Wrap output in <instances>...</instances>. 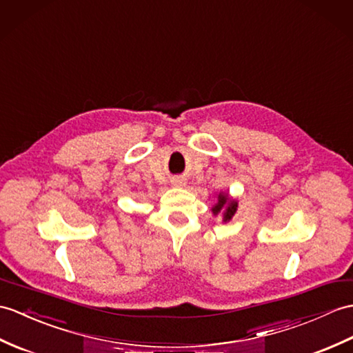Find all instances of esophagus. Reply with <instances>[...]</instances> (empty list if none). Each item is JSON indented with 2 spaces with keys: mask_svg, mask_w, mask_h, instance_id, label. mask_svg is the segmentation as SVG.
<instances>
[{
  "mask_svg": "<svg viewBox=\"0 0 353 353\" xmlns=\"http://www.w3.org/2000/svg\"><path fill=\"white\" fill-rule=\"evenodd\" d=\"M174 183L177 185V183H182V182H180V180H174Z\"/></svg>",
  "mask_w": 353,
  "mask_h": 353,
  "instance_id": "obj_1",
  "label": "esophagus"
}]
</instances>
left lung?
<instances>
[{
    "label": "left lung",
    "mask_w": 353,
    "mask_h": 353,
    "mask_svg": "<svg viewBox=\"0 0 353 353\" xmlns=\"http://www.w3.org/2000/svg\"><path fill=\"white\" fill-rule=\"evenodd\" d=\"M236 208H237L236 201L228 200V196L224 195V194H219L218 195V203L215 204V208H212V210H214L215 215H218L219 212L223 210L224 212V221H228V219H232V216L234 215Z\"/></svg>",
    "instance_id": "8db88e82"
}]
</instances>
